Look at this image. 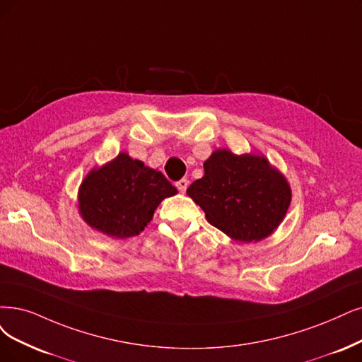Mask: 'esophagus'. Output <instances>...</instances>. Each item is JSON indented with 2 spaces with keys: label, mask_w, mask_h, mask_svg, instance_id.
<instances>
[{
  "label": "esophagus",
  "mask_w": 362,
  "mask_h": 362,
  "mask_svg": "<svg viewBox=\"0 0 362 362\" xmlns=\"http://www.w3.org/2000/svg\"><path fill=\"white\" fill-rule=\"evenodd\" d=\"M188 185H189V180H188V179H180L179 182H176V188H177L180 192H186V189H188Z\"/></svg>",
  "instance_id": "34e87169"
}]
</instances>
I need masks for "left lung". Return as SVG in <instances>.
Returning a JSON list of instances; mask_svg holds the SVG:
<instances>
[{
  "label": "left lung",
  "instance_id": "8db88e82",
  "mask_svg": "<svg viewBox=\"0 0 362 362\" xmlns=\"http://www.w3.org/2000/svg\"><path fill=\"white\" fill-rule=\"evenodd\" d=\"M206 219L237 242H259L284 221L291 204L285 176L264 156L218 149L204 163V176L186 191Z\"/></svg>",
  "mask_w": 362,
  "mask_h": 362
}]
</instances>
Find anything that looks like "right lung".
<instances>
[{
  "instance_id": "right-lung-1",
  "label": "right lung",
  "mask_w": 362,
  "mask_h": 362,
  "mask_svg": "<svg viewBox=\"0 0 362 362\" xmlns=\"http://www.w3.org/2000/svg\"><path fill=\"white\" fill-rule=\"evenodd\" d=\"M176 194L163 173L122 152L89 171L78 189V211L93 230L128 238L139 235L159 203Z\"/></svg>"
}]
</instances>
